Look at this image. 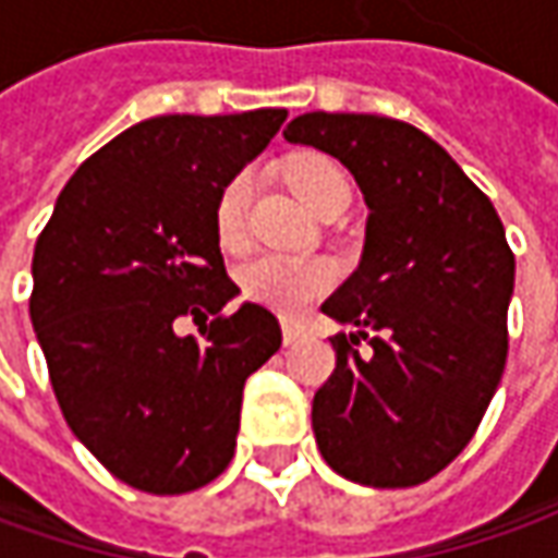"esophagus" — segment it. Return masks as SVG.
<instances>
[{
  "label": "esophagus",
  "mask_w": 558,
  "mask_h": 558,
  "mask_svg": "<svg viewBox=\"0 0 558 558\" xmlns=\"http://www.w3.org/2000/svg\"><path fill=\"white\" fill-rule=\"evenodd\" d=\"M301 338H307V329L298 326V323H282V341L286 344H298Z\"/></svg>",
  "instance_id": "34e87169"
}]
</instances>
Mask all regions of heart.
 <instances>
[{
    "mask_svg": "<svg viewBox=\"0 0 558 558\" xmlns=\"http://www.w3.org/2000/svg\"><path fill=\"white\" fill-rule=\"evenodd\" d=\"M286 177L298 198L323 214L332 204L351 202V180L341 163L319 151H301L286 163ZM254 195V177L247 170L232 173L217 195L214 226L226 251H239L247 239V207ZM335 267L323 257H289V254H257L239 269L242 294L269 311L301 313L335 286Z\"/></svg>",
    "mask_w": 558,
    "mask_h": 558,
    "instance_id": "b5f03b06",
    "label": "heart"
}]
</instances>
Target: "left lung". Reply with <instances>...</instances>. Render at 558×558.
Wrapping results in <instances>:
<instances>
[{"label": "left lung", "instance_id": "obj_1", "mask_svg": "<svg viewBox=\"0 0 558 558\" xmlns=\"http://www.w3.org/2000/svg\"><path fill=\"white\" fill-rule=\"evenodd\" d=\"M286 140L354 173L369 207L354 276L323 313L371 341L335 335V373L313 397L323 460L348 482L413 487L472 440L506 369L515 257L490 198L438 142L403 120L313 111Z\"/></svg>", "mask_w": 558, "mask_h": 558}]
</instances>
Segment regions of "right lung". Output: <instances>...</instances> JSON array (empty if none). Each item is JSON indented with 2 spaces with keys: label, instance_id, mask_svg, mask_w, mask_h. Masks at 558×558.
<instances>
[{
  "label": "right lung",
  "instance_id": "add662e5",
  "mask_svg": "<svg viewBox=\"0 0 558 558\" xmlns=\"http://www.w3.org/2000/svg\"><path fill=\"white\" fill-rule=\"evenodd\" d=\"M286 118L257 108L142 120L80 163L36 239L31 323L58 407L136 490L214 482L235 453L247 375L282 344L267 307L223 313L239 286L214 207ZM180 315L203 319L202 339L175 332Z\"/></svg>",
  "mask_w": 558,
  "mask_h": 558
}]
</instances>
